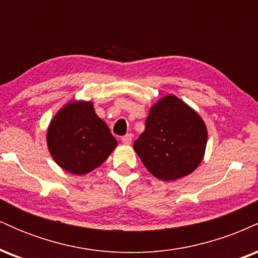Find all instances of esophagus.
I'll return each mask as SVG.
<instances>
[{
	"instance_id": "34e87169",
	"label": "esophagus",
	"mask_w": 258,
	"mask_h": 258,
	"mask_svg": "<svg viewBox=\"0 0 258 258\" xmlns=\"http://www.w3.org/2000/svg\"><path fill=\"white\" fill-rule=\"evenodd\" d=\"M121 141H122V143L125 144V146H130V144H131V142H132V135H131V133H128V135L123 136V137L121 138Z\"/></svg>"
}]
</instances>
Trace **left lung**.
<instances>
[{"label": "left lung", "mask_w": 258, "mask_h": 258, "mask_svg": "<svg viewBox=\"0 0 258 258\" xmlns=\"http://www.w3.org/2000/svg\"><path fill=\"white\" fill-rule=\"evenodd\" d=\"M206 143L203 117L178 97L167 94L150 106L146 130L133 149L154 177L170 182L197 170Z\"/></svg>", "instance_id": "8db88e82"}]
</instances>
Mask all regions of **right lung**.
Instances as JSON below:
<instances>
[{
    "instance_id": "add662e5",
    "label": "right lung",
    "mask_w": 258,
    "mask_h": 258,
    "mask_svg": "<svg viewBox=\"0 0 258 258\" xmlns=\"http://www.w3.org/2000/svg\"><path fill=\"white\" fill-rule=\"evenodd\" d=\"M47 148L67 172L82 176L100 166L117 147L110 130L91 100H70L47 127Z\"/></svg>"
}]
</instances>
